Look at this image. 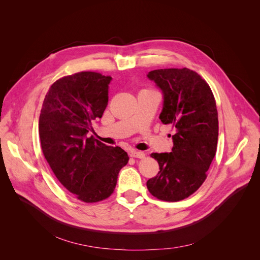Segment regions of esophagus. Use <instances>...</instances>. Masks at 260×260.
Returning a JSON list of instances; mask_svg holds the SVG:
<instances>
[{"instance_id":"1","label":"esophagus","mask_w":260,"mask_h":260,"mask_svg":"<svg viewBox=\"0 0 260 260\" xmlns=\"http://www.w3.org/2000/svg\"><path fill=\"white\" fill-rule=\"evenodd\" d=\"M129 155L132 158H138V159H143L144 158V152L139 151V150H136V149H132L129 151Z\"/></svg>"}]
</instances>
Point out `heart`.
Wrapping results in <instances>:
<instances>
[{
    "instance_id": "obj_1",
    "label": "heart",
    "mask_w": 260,
    "mask_h": 260,
    "mask_svg": "<svg viewBox=\"0 0 260 260\" xmlns=\"http://www.w3.org/2000/svg\"><path fill=\"white\" fill-rule=\"evenodd\" d=\"M143 91H145V90H143ZM146 91H150V90H146Z\"/></svg>"
}]
</instances>
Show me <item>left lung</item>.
<instances>
[{
  "label": "left lung",
  "mask_w": 260,
  "mask_h": 260,
  "mask_svg": "<svg viewBox=\"0 0 260 260\" xmlns=\"http://www.w3.org/2000/svg\"><path fill=\"white\" fill-rule=\"evenodd\" d=\"M164 94L160 120L172 125L171 152L150 155L159 163L158 175L146 183L158 200L179 202L193 194L207 178L216 153L218 116L209 84L190 69L150 71Z\"/></svg>",
  "instance_id": "left-lung-1"
}]
</instances>
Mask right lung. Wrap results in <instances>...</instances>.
Segmentation results:
<instances>
[{"label": "right lung", "mask_w": 260, "mask_h": 260, "mask_svg": "<svg viewBox=\"0 0 260 260\" xmlns=\"http://www.w3.org/2000/svg\"><path fill=\"white\" fill-rule=\"evenodd\" d=\"M111 80L91 71L63 76L50 86L41 110L45 158L63 187L84 203L110 198L120 169L128 162L121 147L86 138L92 120L101 118L108 106Z\"/></svg>", "instance_id": "obj_1"}]
</instances>
